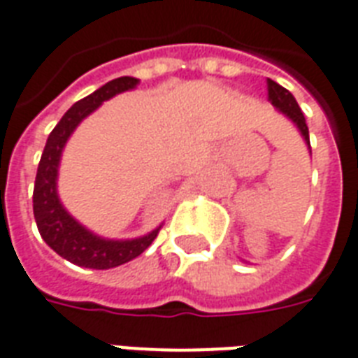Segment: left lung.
<instances>
[{"instance_id":"obj_1","label":"left lung","mask_w":358,"mask_h":358,"mask_svg":"<svg viewBox=\"0 0 358 358\" xmlns=\"http://www.w3.org/2000/svg\"><path fill=\"white\" fill-rule=\"evenodd\" d=\"M267 100L271 102V104L280 110V112L285 113L288 119H292L296 127L300 129L301 136L309 145V152H311V144H309V129H307L306 117H303V113H301L300 106L296 102V98L292 96V92H288L285 87H280L279 83H275L271 79H267Z\"/></svg>"}]
</instances>
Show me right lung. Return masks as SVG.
<instances>
[{"label":"right lung","mask_w":358,"mask_h":358,"mask_svg":"<svg viewBox=\"0 0 358 358\" xmlns=\"http://www.w3.org/2000/svg\"><path fill=\"white\" fill-rule=\"evenodd\" d=\"M136 83L138 79L134 78H117L100 87L89 96H85L83 100L76 102L64 113V117L58 121V125L52 129L45 144L36 174V186H34V216L45 243L76 266L91 267V269H112L123 266L144 252L161 231V227H157L144 237L131 241L102 239L87 231L81 224L71 218L64 210V206L60 205L57 195L58 161L66 140L70 138L73 129L89 113L94 112L104 100L115 96L119 92L134 89Z\"/></svg>","instance_id":"1"}]
</instances>
